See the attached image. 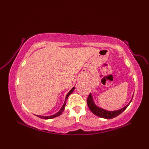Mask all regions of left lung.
Returning <instances> with one entry per match:
<instances>
[{
	"label": "left lung",
	"mask_w": 149,
	"mask_h": 149,
	"mask_svg": "<svg viewBox=\"0 0 149 149\" xmlns=\"http://www.w3.org/2000/svg\"><path fill=\"white\" fill-rule=\"evenodd\" d=\"M132 100L129 102V103L126 105L124 107H123L121 109L115 111H106L105 109H103L102 108H100V107H97L95 104L92 96H91V93H90L87 99V104L88 107L90 109V111L92 112L95 115L101 117V118H106V119H111L113 118H115V117L119 115L120 114H121L123 111L125 110V109L129 106V104H130Z\"/></svg>",
	"instance_id": "left-lung-1"
}]
</instances>
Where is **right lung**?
I'll return each instance as SVG.
<instances>
[{
  "label": "right lung",
  "instance_id": "right-lung-1",
  "mask_svg": "<svg viewBox=\"0 0 149 149\" xmlns=\"http://www.w3.org/2000/svg\"><path fill=\"white\" fill-rule=\"evenodd\" d=\"M74 89H75V88L74 87V88H73L69 92L67 93V95H66V97H65V100L64 104H63V106H62V107L61 108V109H60L58 113H56L55 115H52V116H40V115H36V116H37L38 117H39V118H43V119H52V118H55V117H57V116H59L60 115H61V113H63V111H64V109H65V105H66V100H67L68 97V96L70 95V94L73 92V91H74Z\"/></svg>",
  "mask_w": 149,
  "mask_h": 149
}]
</instances>
